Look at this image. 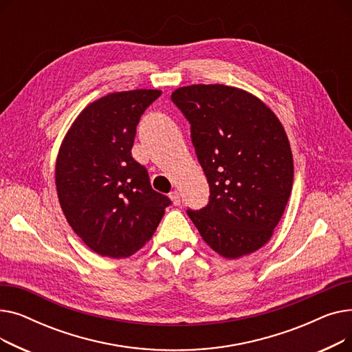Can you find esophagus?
Here are the masks:
<instances>
[{
  "label": "esophagus",
  "mask_w": 352,
  "mask_h": 352,
  "mask_svg": "<svg viewBox=\"0 0 352 352\" xmlns=\"http://www.w3.org/2000/svg\"><path fill=\"white\" fill-rule=\"evenodd\" d=\"M170 198H171L174 206H179V204H181V197H179V192H178L177 190H174V191L170 192Z\"/></svg>",
  "instance_id": "1"
}]
</instances>
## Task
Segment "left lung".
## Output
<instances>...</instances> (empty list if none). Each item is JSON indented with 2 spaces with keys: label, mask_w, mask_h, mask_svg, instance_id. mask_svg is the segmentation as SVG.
<instances>
[{
  "label": "left lung",
  "mask_w": 352,
  "mask_h": 352,
  "mask_svg": "<svg viewBox=\"0 0 352 352\" xmlns=\"http://www.w3.org/2000/svg\"><path fill=\"white\" fill-rule=\"evenodd\" d=\"M171 100L191 125L210 186L208 204L187 210L202 239L232 260L261 248L292 190V153L283 124L261 100L223 84L182 87Z\"/></svg>",
  "instance_id": "1"
}]
</instances>
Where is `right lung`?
<instances>
[{"instance_id": "1", "label": "right lung", "mask_w": 352, "mask_h": 352, "mask_svg": "<svg viewBox=\"0 0 352 352\" xmlns=\"http://www.w3.org/2000/svg\"><path fill=\"white\" fill-rule=\"evenodd\" d=\"M158 89L113 92L87 105L61 144L55 186L71 228L92 251L126 258L150 241L171 199L133 158L137 125Z\"/></svg>"}]
</instances>
